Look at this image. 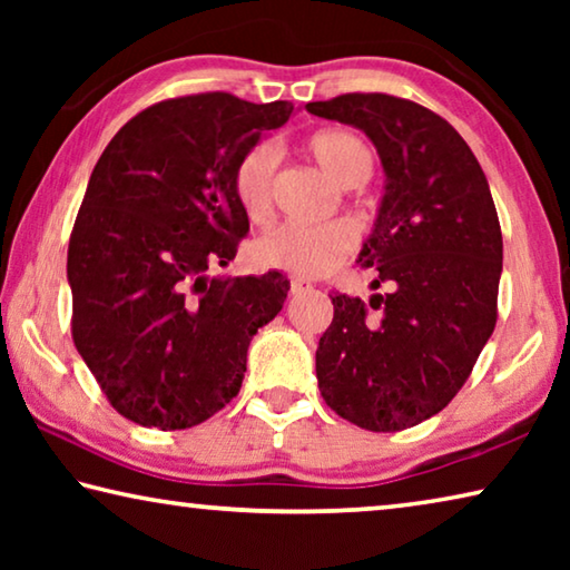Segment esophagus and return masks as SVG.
<instances>
[{
    "label": "esophagus",
    "mask_w": 570,
    "mask_h": 570,
    "mask_svg": "<svg viewBox=\"0 0 570 570\" xmlns=\"http://www.w3.org/2000/svg\"><path fill=\"white\" fill-rule=\"evenodd\" d=\"M306 288H312V284L304 282V278H292V294H298V292H306Z\"/></svg>",
    "instance_id": "obj_1"
}]
</instances>
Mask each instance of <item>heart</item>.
<instances>
[{
	"mask_svg": "<svg viewBox=\"0 0 570 570\" xmlns=\"http://www.w3.org/2000/svg\"><path fill=\"white\" fill-rule=\"evenodd\" d=\"M304 150L326 176L346 188L362 186L374 170L372 148L350 130L330 128L314 132L304 142ZM274 170L276 150L268 142H258L238 158L234 173H230L236 204L250 224H264L272 216ZM354 244V230L342 220L320 226L282 224L256 238L254 258L266 268H278V272L302 278H316L344 264L352 256Z\"/></svg>",
	"mask_w": 570,
	"mask_h": 570,
	"instance_id": "heart-1",
	"label": "heart"
}]
</instances>
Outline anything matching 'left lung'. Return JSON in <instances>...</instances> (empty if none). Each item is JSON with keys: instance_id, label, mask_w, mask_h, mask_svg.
Listing matches in <instances>:
<instances>
[{"instance_id": "left-lung-1", "label": "left lung", "mask_w": 570, "mask_h": 570, "mask_svg": "<svg viewBox=\"0 0 570 570\" xmlns=\"http://www.w3.org/2000/svg\"><path fill=\"white\" fill-rule=\"evenodd\" d=\"M306 110L366 132L387 186L360 254L370 304L330 294L316 350L324 402L372 432H400L445 410L498 322L503 234L485 173L452 125L384 92H346Z\"/></svg>"}]
</instances>
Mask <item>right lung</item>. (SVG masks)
Returning <instances> with one entry per match:
<instances>
[{
	"label": "right lung",
	"instance_id": "right-lung-1",
	"mask_svg": "<svg viewBox=\"0 0 570 570\" xmlns=\"http://www.w3.org/2000/svg\"><path fill=\"white\" fill-rule=\"evenodd\" d=\"M292 112L286 100L183 95L135 115L102 150L67 278L72 342L122 417L186 430L238 394L250 336L282 312L288 282L208 272L248 234L230 173Z\"/></svg>",
	"mask_w": 570,
	"mask_h": 570
}]
</instances>
